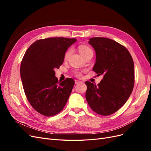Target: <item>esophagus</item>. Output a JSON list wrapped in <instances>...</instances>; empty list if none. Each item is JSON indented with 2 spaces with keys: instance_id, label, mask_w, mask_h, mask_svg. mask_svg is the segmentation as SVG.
<instances>
[{
  "instance_id": "34e87169",
  "label": "esophagus",
  "mask_w": 151,
  "mask_h": 151,
  "mask_svg": "<svg viewBox=\"0 0 151 151\" xmlns=\"http://www.w3.org/2000/svg\"><path fill=\"white\" fill-rule=\"evenodd\" d=\"M83 83V81H80L79 80H75V83L76 84H78V83Z\"/></svg>"
}]
</instances>
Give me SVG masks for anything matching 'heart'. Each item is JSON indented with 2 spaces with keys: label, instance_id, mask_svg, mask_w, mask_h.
I'll return each mask as SVG.
<instances>
[{
  "label": "heart",
  "instance_id": "b5f03b06",
  "mask_svg": "<svg viewBox=\"0 0 151 151\" xmlns=\"http://www.w3.org/2000/svg\"><path fill=\"white\" fill-rule=\"evenodd\" d=\"M78 50H79L80 54L82 55V57H84L85 56H86L87 55H88V54L93 53V51L92 49H91L90 47H89L88 46H86V45H79V46L78 47ZM71 53H72V50L70 49L67 50V51L65 52V55H64L65 60L68 59V58L70 57ZM74 74H75L76 76H77V77H81L82 75V73L78 70H76L74 72Z\"/></svg>",
  "mask_w": 151,
  "mask_h": 151
}]
</instances>
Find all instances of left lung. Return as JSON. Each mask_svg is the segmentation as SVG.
Returning a JSON list of instances; mask_svg holds the SVG:
<instances>
[{"mask_svg": "<svg viewBox=\"0 0 151 151\" xmlns=\"http://www.w3.org/2000/svg\"><path fill=\"white\" fill-rule=\"evenodd\" d=\"M96 55L93 70L103 78L96 86L86 81V98L89 106L98 115L115 113L129 99L135 82L134 63L130 52L113 40L90 38Z\"/></svg>", "mask_w": 151, "mask_h": 151, "instance_id": "1", "label": "left lung"}]
</instances>
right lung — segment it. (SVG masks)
Segmentation results:
<instances>
[{"instance_id":"add662e5","label":"right lung","mask_w":151,"mask_h":151,"mask_svg":"<svg viewBox=\"0 0 151 151\" xmlns=\"http://www.w3.org/2000/svg\"><path fill=\"white\" fill-rule=\"evenodd\" d=\"M76 38H48L36 41L26 50L21 63L22 86L31 106L45 116L60 113L70 96L74 80L58 81L55 68H59L66 50Z\"/></svg>"}]
</instances>
